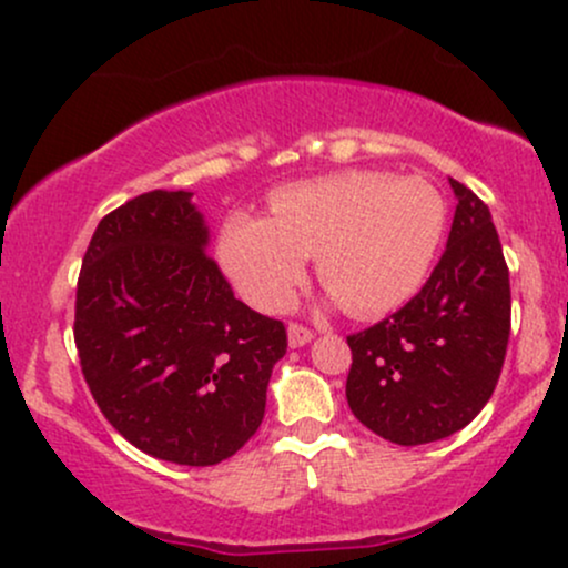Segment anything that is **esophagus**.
<instances>
[{
  "label": "esophagus",
  "instance_id": "1",
  "mask_svg": "<svg viewBox=\"0 0 568 568\" xmlns=\"http://www.w3.org/2000/svg\"><path fill=\"white\" fill-rule=\"evenodd\" d=\"M306 342H312V331L302 323H291L288 325V344H291V347H304Z\"/></svg>",
  "mask_w": 568,
  "mask_h": 568
}]
</instances>
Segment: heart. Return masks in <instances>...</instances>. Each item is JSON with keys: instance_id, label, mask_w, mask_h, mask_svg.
<instances>
[{"instance_id": "b5f03b06", "label": "heart", "mask_w": 568, "mask_h": 568, "mask_svg": "<svg viewBox=\"0 0 568 568\" xmlns=\"http://www.w3.org/2000/svg\"><path fill=\"white\" fill-rule=\"evenodd\" d=\"M272 219L232 216L221 262L253 306L285 310L317 256V277L355 317L408 302L446 230L440 194L419 179L344 171L277 189Z\"/></svg>"}]
</instances>
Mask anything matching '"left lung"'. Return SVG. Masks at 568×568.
Here are the masks:
<instances>
[{
	"mask_svg": "<svg viewBox=\"0 0 568 568\" xmlns=\"http://www.w3.org/2000/svg\"><path fill=\"white\" fill-rule=\"evenodd\" d=\"M452 181L438 266L406 306L347 336V403L379 438L422 446L467 427L497 387L510 338V270L488 205Z\"/></svg>",
	"mask_w": 568,
	"mask_h": 568,
	"instance_id": "8db88e82",
	"label": "left lung"
}]
</instances>
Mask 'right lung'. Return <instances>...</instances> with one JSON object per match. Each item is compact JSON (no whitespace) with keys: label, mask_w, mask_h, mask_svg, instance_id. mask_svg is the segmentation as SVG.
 Returning a JSON list of instances; mask_svg holds the SVG:
<instances>
[{"label":"right lung","mask_w":568,"mask_h":568,"mask_svg":"<svg viewBox=\"0 0 568 568\" xmlns=\"http://www.w3.org/2000/svg\"><path fill=\"white\" fill-rule=\"evenodd\" d=\"M189 197L154 189L101 219L77 280L74 344L90 395L122 438L207 467L262 425L288 334L234 298Z\"/></svg>","instance_id":"1"}]
</instances>
